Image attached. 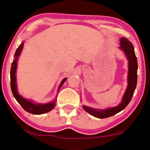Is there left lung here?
<instances>
[{
    "mask_svg": "<svg viewBox=\"0 0 150 150\" xmlns=\"http://www.w3.org/2000/svg\"><path fill=\"white\" fill-rule=\"evenodd\" d=\"M121 50L125 53V55L128 60V87L124 94L122 100L120 105L115 107L108 108L105 110H98L88 106H83L84 110L95 117L98 118H105L110 117L118 113L126 107L132 98L134 91L137 84V70H138V62L134 52V46L132 43L126 38H122L120 40Z\"/></svg>",
    "mask_w": 150,
    "mask_h": 150,
    "instance_id": "left-lung-1",
    "label": "left lung"
}]
</instances>
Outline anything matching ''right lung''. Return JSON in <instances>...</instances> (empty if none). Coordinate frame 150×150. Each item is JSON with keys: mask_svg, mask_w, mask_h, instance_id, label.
<instances>
[{"mask_svg": "<svg viewBox=\"0 0 150 150\" xmlns=\"http://www.w3.org/2000/svg\"><path fill=\"white\" fill-rule=\"evenodd\" d=\"M24 42H22L17 48L14 54V59L12 63L11 69V87L12 94L22 108L25 110L32 113L33 115H42V114L46 113L47 112L52 110L55 106L56 100H53L52 102L45 104H35L32 102V100H29L25 99L22 96H20L17 91V85H16V71L17 67V61L18 58L20 53L22 52V48H23ZM67 79V78L63 79L58 88V92H59L61 87H62L63 83Z\"/></svg>", "mask_w": 150, "mask_h": 150, "instance_id": "right-lung-1", "label": "right lung"}]
</instances>
